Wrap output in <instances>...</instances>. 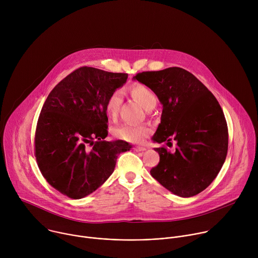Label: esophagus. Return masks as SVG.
<instances>
[{
    "instance_id": "1",
    "label": "esophagus",
    "mask_w": 258,
    "mask_h": 258,
    "mask_svg": "<svg viewBox=\"0 0 258 258\" xmlns=\"http://www.w3.org/2000/svg\"><path fill=\"white\" fill-rule=\"evenodd\" d=\"M134 149H135L136 151H138V152H144V151L147 150L146 147H142V146H136Z\"/></svg>"
}]
</instances>
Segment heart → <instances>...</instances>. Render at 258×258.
Here are the masks:
<instances>
[{"label":"heart","instance_id":"b5f03b06","mask_svg":"<svg viewBox=\"0 0 258 258\" xmlns=\"http://www.w3.org/2000/svg\"><path fill=\"white\" fill-rule=\"evenodd\" d=\"M132 96L147 109L153 102H156V96L147 87L137 84L131 89ZM122 103V94L119 91H114L109 95L105 102V112L109 117H115ZM150 130L145 125L122 124L113 130V135L122 141L130 143H141L148 136Z\"/></svg>","mask_w":258,"mask_h":258}]
</instances>
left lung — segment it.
Returning a JSON list of instances; mask_svg holds the SVG:
<instances>
[{
    "instance_id": "8db88e82",
    "label": "left lung",
    "mask_w": 258,
    "mask_h": 258,
    "mask_svg": "<svg viewBox=\"0 0 258 258\" xmlns=\"http://www.w3.org/2000/svg\"><path fill=\"white\" fill-rule=\"evenodd\" d=\"M134 80L150 88L163 107L152 140L167 145L176 142L175 152L165 147L154 149L160 160L151 175L176 196L199 194L227 157L229 133L222 107L197 78L179 67L144 71Z\"/></svg>"
}]
</instances>
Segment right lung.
Masks as SVG:
<instances>
[{
    "label": "right lung",
    "instance_id": "obj_1",
    "mask_svg": "<svg viewBox=\"0 0 258 258\" xmlns=\"http://www.w3.org/2000/svg\"><path fill=\"white\" fill-rule=\"evenodd\" d=\"M126 80V73L85 66L49 94L36 124L35 158L43 176L63 195H90L112 174L117 156L131 150L132 145L122 140H104L105 102Z\"/></svg>",
    "mask_w": 258,
    "mask_h": 258
}]
</instances>
